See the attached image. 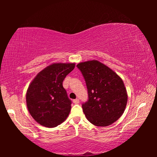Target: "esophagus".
<instances>
[{
	"label": "esophagus",
	"mask_w": 157,
	"mask_h": 157,
	"mask_svg": "<svg viewBox=\"0 0 157 157\" xmlns=\"http://www.w3.org/2000/svg\"><path fill=\"white\" fill-rule=\"evenodd\" d=\"M79 102V99H75V100H73V103H75V104H78Z\"/></svg>",
	"instance_id": "esophagus-1"
}]
</instances>
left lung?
Segmentation results:
<instances>
[{"mask_svg":"<svg viewBox=\"0 0 157 157\" xmlns=\"http://www.w3.org/2000/svg\"><path fill=\"white\" fill-rule=\"evenodd\" d=\"M88 89L89 100L82 109L90 123L106 127L118 120L124 113L127 93L123 79L107 66L98 60L79 63Z\"/></svg>","mask_w":157,"mask_h":157,"instance_id":"8db88e82","label":"left lung"}]
</instances>
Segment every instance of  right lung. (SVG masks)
<instances>
[{"label":"right lung","mask_w":157,"mask_h":157,"mask_svg":"<svg viewBox=\"0 0 157 157\" xmlns=\"http://www.w3.org/2000/svg\"><path fill=\"white\" fill-rule=\"evenodd\" d=\"M75 63H53L40 71L26 92V105L34 121L52 128L59 125L69 115L71 101L62 82L75 68Z\"/></svg>","instance_id":"1"}]
</instances>
